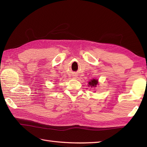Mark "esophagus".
Listing matches in <instances>:
<instances>
[{
  "label": "esophagus",
  "instance_id": "34e87169",
  "mask_svg": "<svg viewBox=\"0 0 147 147\" xmlns=\"http://www.w3.org/2000/svg\"><path fill=\"white\" fill-rule=\"evenodd\" d=\"M74 78H76V76H74Z\"/></svg>",
  "mask_w": 147,
  "mask_h": 147
}]
</instances>
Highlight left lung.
I'll list each match as a JSON object with an SVG mask.
<instances>
[{
    "instance_id": "8db88e82",
    "label": "left lung",
    "mask_w": 147,
    "mask_h": 147,
    "mask_svg": "<svg viewBox=\"0 0 147 147\" xmlns=\"http://www.w3.org/2000/svg\"><path fill=\"white\" fill-rule=\"evenodd\" d=\"M98 80L93 79L92 80H90L88 82V86L91 87H95L98 85Z\"/></svg>"
}]
</instances>
